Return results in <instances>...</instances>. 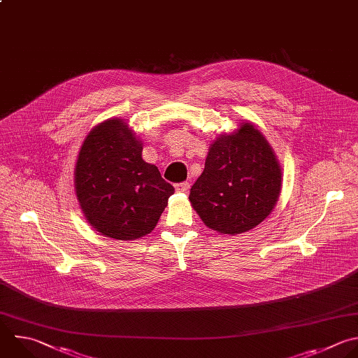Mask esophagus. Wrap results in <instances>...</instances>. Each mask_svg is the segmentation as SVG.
Here are the masks:
<instances>
[{
    "label": "esophagus",
    "mask_w": 358,
    "mask_h": 358,
    "mask_svg": "<svg viewBox=\"0 0 358 358\" xmlns=\"http://www.w3.org/2000/svg\"><path fill=\"white\" fill-rule=\"evenodd\" d=\"M176 189L178 192H182V194H187L189 191V182H180V184H176Z\"/></svg>",
    "instance_id": "obj_1"
}]
</instances>
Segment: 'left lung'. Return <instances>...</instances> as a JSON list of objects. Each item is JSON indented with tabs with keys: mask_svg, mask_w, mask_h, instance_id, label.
Here are the masks:
<instances>
[{
	"mask_svg": "<svg viewBox=\"0 0 358 358\" xmlns=\"http://www.w3.org/2000/svg\"><path fill=\"white\" fill-rule=\"evenodd\" d=\"M281 185L282 170L271 145L256 125L242 121L210 143L189 202L209 229L233 236L273 212Z\"/></svg>",
	"mask_w": 358,
	"mask_h": 358,
	"instance_id": "8db88e82",
	"label": "left lung"
}]
</instances>
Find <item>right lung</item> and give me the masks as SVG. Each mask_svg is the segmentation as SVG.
<instances>
[{
	"label": "right lung",
	"instance_id": "obj_1",
	"mask_svg": "<svg viewBox=\"0 0 358 358\" xmlns=\"http://www.w3.org/2000/svg\"><path fill=\"white\" fill-rule=\"evenodd\" d=\"M142 150V141L121 117L94 127L80 148L76 196L85 220L105 237L136 241L149 234L174 194Z\"/></svg>",
	"mask_w": 358,
	"mask_h": 358
}]
</instances>
